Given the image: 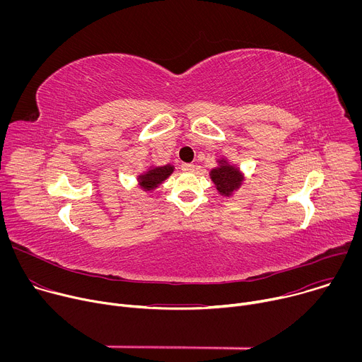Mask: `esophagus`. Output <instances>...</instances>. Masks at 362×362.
Listing matches in <instances>:
<instances>
[{
	"label": "esophagus",
	"instance_id": "34e87169",
	"mask_svg": "<svg viewBox=\"0 0 362 362\" xmlns=\"http://www.w3.org/2000/svg\"><path fill=\"white\" fill-rule=\"evenodd\" d=\"M182 170H183V172H193V170H194V165H192V163H183V165H182Z\"/></svg>",
	"mask_w": 362,
	"mask_h": 362
}]
</instances>
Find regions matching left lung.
I'll return each instance as SVG.
<instances>
[{
    "instance_id": "1",
    "label": "left lung",
    "mask_w": 362,
    "mask_h": 362,
    "mask_svg": "<svg viewBox=\"0 0 362 362\" xmlns=\"http://www.w3.org/2000/svg\"><path fill=\"white\" fill-rule=\"evenodd\" d=\"M211 179L218 192L223 196H230L243 182V176L238 168L229 165L225 159L219 160V166L211 170Z\"/></svg>"
}]
</instances>
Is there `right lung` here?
Returning <instances> with one entry per match:
<instances>
[{"label": "right lung", "instance_id": "obj_1", "mask_svg": "<svg viewBox=\"0 0 362 362\" xmlns=\"http://www.w3.org/2000/svg\"><path fill=\"white\" fill-rule=\"evenodd\" d=\"M172 165L166 166H158V168H150L146 173L139 176V183L144 190H153L156 189L163 180H166L172 172H173Z\"/></svg>", "mask_w": 362, "mask_h": 362}]
</instances>
